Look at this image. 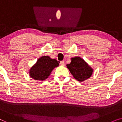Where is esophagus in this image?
Listing matches in <instances>:
<instances>
[{
    "label": "esophagus",
    "instance_id": "1",
    "mask_svg": "<svg viewBox=\"0 0 122 122\" xmlns=\"http://www.w3.org/2000/svg\"><path fill=\"white\" fill-rule=\"evenodd\" d=\"M60 64H61V66H64V65H65L64 61H61V62H60Z\"/></svg>",
    "mask_w": 122,
    "mask_h": 122
}]
</instances>
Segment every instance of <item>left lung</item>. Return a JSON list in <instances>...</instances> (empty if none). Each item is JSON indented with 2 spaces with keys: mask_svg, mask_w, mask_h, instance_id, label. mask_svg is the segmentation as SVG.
Masks as SVG:
<instances>
[{
  "mask_svg": "<svg viewBox=\"0 0 122 122\" xmlns=\"http://www.w3.org/2000/svg\"><path fill=\"white\" fill-rule=\"evenodd\" d=\"M70 72L75 79L83 81L91 77L93 69L79 56L71 58V62L66 65Z\"/></svg>",
  "mask_w": 122,
  "mask_h": 122,
  "instance_id": "left-lung-1",
  "label": "left lung"
}]
</instances>
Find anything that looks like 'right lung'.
Segmentation results:
<instances>
[{
	"label": "right lung",
	"instance_id": "add662e5",
	"mask_svg": "<svg viewBox=\"0 0 122 122\" xmlns=\"http://www.w3.org/2000/svg\"><path fill=\"white\" fill-rule=\"evenodd\" d=\"M59 66V63L49 56H43L38 59L36 64L30 68L29 75L31 78L38 81L46 79L54 68Z\"/></svg>",
	"mask_w": 122,
	"mask_h": 122
}]
</instances>
